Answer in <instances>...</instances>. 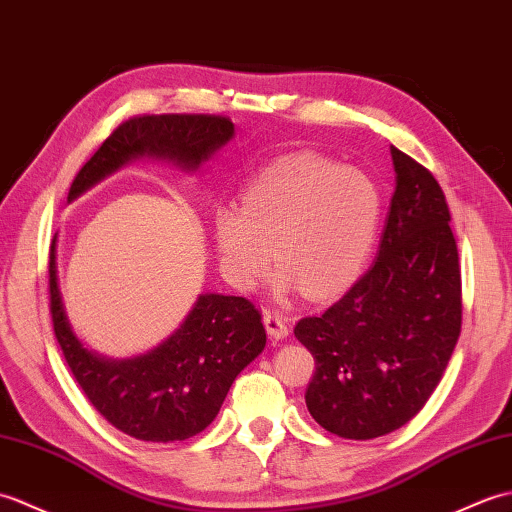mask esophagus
Segmentation results:
<instances>
[{"label": "esophagus", "mask_w": 512, "mask_h": 512, "mask_svg": "<svg viewBox=\"0 0 512 512\" xmlns=\"http://www.w3.org/2000/svg\"><path fill=\"white\" fill-rule=\"evenodd\" d=\"M263 322L269 337L274 339H285L289 335V324H287V317L278 313V311H265L263 315Z\"/></svg>", "instance_id": "1"}]
</instances>
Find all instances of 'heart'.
<instances>
[{
    "label": "heart",
    "instance_id": "heart-1",
    "mask_svg": "<svg viewBox=\"0 0 512 512\" xmlns=\"http://www.w3.org/2000/svg\"><path fill=\"white\" fill-rule=\"evenodd\" d=\"M381 221V190L359 168L315 153L282 155L219 206L212 236L225 278L252 289L269 274L271 249L282 291L311 298L342 293L361 274Z\"/></svg>",
    "mask_w": 512,
    "mask_h": 512
}]
</instances>
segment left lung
Returning <instances> with one entry per match:
<instances>
[{
	"label": "left lung",
	"instance_id": "8db88e82",
	"mask_svg": "<svg viewBox=\"0 0 512 512\" xmlns=\"http://www.w3.org/2000/svg\"><path fill=\"white\" fill-rule=\"evenodd\" d=\"M396 188L374 265L322 315L293 333L315 372L306 407L350 440L390 434L440 383L462 328V274L440 184L392 146Z\"/></svg>",
	"mask_w": 512,
	"mask_h": 512
}]
</instances>
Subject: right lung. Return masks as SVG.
<instances>
[{"label":"right lung","mask_w":512,"mask_h":512,"mask_svg":"<svg viewBox=\"0 0 512 512\" xmlns=\"http://www.w3.org/2000/svg\"><path fill=\"white\" fill-rule=\"evenodd\" d=\"M234 124L214 113H142L122 120L72 181L67 201L131 157L157 155L195 168L232 138ZM54 335L76 383L96 412L144 442L197 436L217 418L236 374L265 348L260 311L238 295H201L186 322L149 355L107 361L72 335L56 285V236L50 245Z\"/></svg>","instance_id":"obj_1"}]
</instances>
